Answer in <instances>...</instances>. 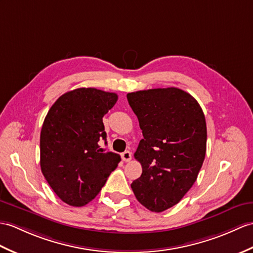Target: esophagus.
Returning a JSON list of instances; mask_svg holds the SVG:
<instances>
[{
    "label": "esophagus",
    "mask_w": 253,
    "mask_h": 253,
    "mask_svg": "<svg viewBox=\"0 0 253 253\" xmlns=\"http://www.w3.org/2000/svg\"><path fill=\"white\" fill-rule=\"evenodd\" d=\"M122 158L124 162H130L131 160V152L125 151L124 153H122Z\"/></svg>",
    "instance_id": "obj_1"
}]
</instances>
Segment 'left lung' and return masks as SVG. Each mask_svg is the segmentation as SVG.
Returning <instances> with one entry per match:
<instances>
[{"instance_id":"1","label":"left lung","mask_w":253,"mask_h":253,"mask_svg":"<svg viewBox=\"0 0 253 253\" xmlns=\"http://www.w3.org/2000/svg\"><path fill=\"white\" fill-rule=\"evenodd\" d=\"M127 99L143 134L134 153L142 173L131 189L141 205L162 212L197 179L206 155V120L196 100L175 87L129 92Z\"/></svg>"}]
</instances>
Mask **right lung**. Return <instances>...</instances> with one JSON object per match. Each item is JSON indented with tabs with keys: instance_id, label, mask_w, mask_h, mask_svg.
Masks as SVG:
<instances>
[{
	"instance_id": "1",
	"label": "right lung",
	"mask_w": 253,
	"mask_h": 253,
	"mask_svg": "<svg viewBox=\"0 0 253 253\" xmlns=\"http://www.w3.org/2000/svg\"><path fill=\"white\" fill-rule=\"evenodd\" d=\"M116 101L114 92L78 88L58 98L45 117L41 169L57 196L70 206L91 202L121 161L98 143L107 140L102 117Z\"/></svg>"
}]
</instances>
